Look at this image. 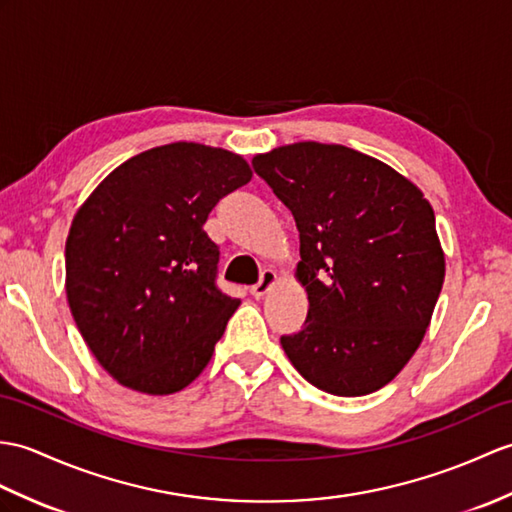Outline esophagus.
I'll return each instance as SVG.
<instances>
[{"mask_svg":"<svg viewBox=\"0 0 512 512\" xmlns=\"http://www.w3.org/2000/svg\"><path fill=\"white\" fill-rule=\"evenodd\" d=\"M275 283H277V272L266 268L264 272H261L259 281L251 288V294L255 296V299H261V296L270 292V288H272V285H275Z\"/></svg>","mask_w":512,"mask_h":512,"instance_id":"1","label":"esophagus"}]
</instances>
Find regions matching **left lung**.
<instances>
[{
	"label": "left lung",
	"mask_w": 512,
	"mask_h": 512,
	"mask_svg": "<svg viewBox=\"0 0 512 512\" xmlns=\"http://www.w3.org/2000/svg\"><path fill=\"white\" fill-rule=\"evenodd\" d=\"M255 172L292 211L310 310L281 347L338 397L375 392L419 349L445 279L434 209L406 176L347 146H281Z\"/></svg>",
	"instance_id": "left-lung-1"
}]
</instances>
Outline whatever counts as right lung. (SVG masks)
Returning <instances> with one entry per match:
<instances>
[{"mask_svg":"<svg viewBox=\"0 0 512 512\" xmlns=\"http://www.w3.org/2000/svg\"><path fill=\"white\" fill-rule=\"evenodd\" d=\"M251 176L240 154L176 141L122 163L76 211L69 310L122 386L172 395L209 364L240 301L216 285L220 251L202 224Z\"/></svg>","mask_w":512,"mask_h":512,"instance_id":"1","label":"right lung"}]
</instances>
